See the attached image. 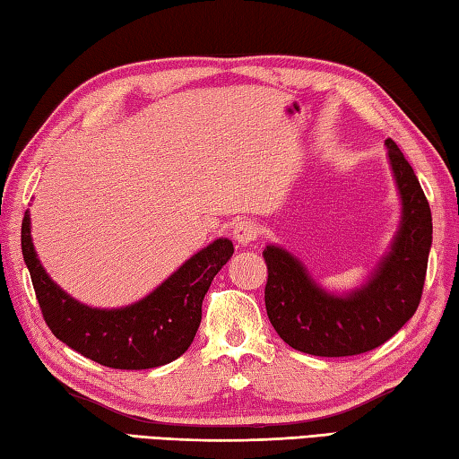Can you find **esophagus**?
<instances>
[{"instance_id": "esophagus-1", "label": "esophagus", "mask_w": 459, "mask_h": 459, "mask_svg": "<svg viewBox=\"0 0 459 459\" xmlns=\"http://www.w3.org/2000/svg\"><path fill=\"white\" fill-rule=\"evenodd\" d=\"M231 236H233V239L238 241V244L249 246V244H252V241L257 239L259 228L255 226L254 221H238L236 226H233V230H231Z\"/></svg>"}]
</instances>
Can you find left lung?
<instances>
[{"label":"left lung","mask_w":459,"mask_h":459,"mask_svg":"<svg viewBox=\"0 0 459 459\" xmlns=\"http://www.w3.org/2000/svg\"><path fill=\"white\" fill-rule=\"evenodd\" d=\"M385 145L402 220L390 252L364 285L337 296L311 278L288 249H264L267 317L293 350L319 358L358 356L390 340L416 314L431 247V212L408 160L394 140Z\"/></svg>","instance_id":"obj_1"}]
</instances>
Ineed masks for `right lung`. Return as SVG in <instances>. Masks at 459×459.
Instances as JSON below:
<instances>
[{
  "instance_id": "right-lung-1",
  "label": "right lung",
  "mask_w": 459,
  "mask_h": 459,
  "mask_svg": "<svg viewBox=\"0 0 459 459\" xmlns=\"http://www.w3.org/2000/svg\"><path fill=\"white\" fill-rule=\"evenodd\" d=\"M22 252L43 319L59 342L114 369H150L178 359L202 322V301L228 259V238L212 241L179 265L150 296L117 309L90 307L51 281L31 241L30 212L22 221Z\"/></svg>"
}]
</instances>
